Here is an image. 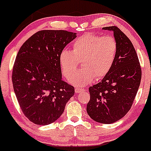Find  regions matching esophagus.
I'll return each instance as SVG.
<instances>
[{
    "instance_id": "obj_1",
    "label": "esophagus",
    "mask_w": 151,
    "mask_h": 151,
    "mask_svg": "<svg viewBox=\"0 0 151 151\" xmlns=\"http://www.w3.org/2000/svg\"><path fill=\"white\" fill-rule=\"evenodd\" d=\"M85 91H86V90H85V89L78 88V87H76V88H75L76 93H80V92H85Z\"/></svg>"
}]
</instances>
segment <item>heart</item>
<instances>
[{
  "mask_svg": "<svg viewBox=\"0 0 151 151\" xmlns=\"http://www.w3.org/2000/svg\"><path fill=\"white\" fill-rule=\"evenodd\" d=\"M118 51V42L114 37L92 33L83 34L76 39L71 51L61 52L59 63L62 75L66 80L71 77L70 83L76 87L90 84L95 78H103L112 68ZM81 61L82 69L75 74Z\"/></svg>",
  "mask_w": 151,
  "mask_h": 151,
  "instance_id": "obj_1",
  "label": "heart"
}]
</instances>
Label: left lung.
<instances>
[{
	"label": "left lung",
	"mask_w": 151,
	"mask_h": 151,
	"mask_svg": "<svg viewBox=\"0 0 151 151\" xmlns=\"http://www.w3.org/2000/svg\"><path fill=\"white\" fill-rule=\"evenodd\" d=\"M113 31L118 45L114 64L101 82L89 88L90 99L87 112L92 120L111 124L127 114L137 95L141 68L132 43L118 27H104Z\"/></svg>",
	"instance_id": "obj_1"
}]
</instances>
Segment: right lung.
<instances>
[{
    "instance_id": "1",
    "label": "right lung",
    "mask_w": 151,
    "mask_h": 151,
    "mask_svg": "<svg viewBox=\"0 0 151 151\" xmlns=\"http://www.w3.org/2000/svg\"><path fill=\"white\" fill-rule=\"evenodd\" d=\"M76 33L42 30L26 40L19 50L12 81L22 112L39 125L52 123L62 115L74 95L73 86L62 81L59 55Z\"/></svg>"
}]
</instances>
